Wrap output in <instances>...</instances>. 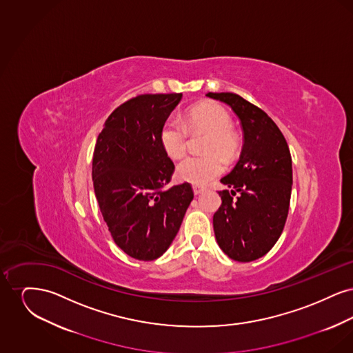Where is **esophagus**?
Here are the masks:
<instances>
[{"label": "esophagus", "mask_w": 353, "mask_h": 353, "mask_svg": "<svg viewBox=\"0 0 353 353\" xmlns=\"http://www.w3.org/2000/svg\"><path fill=\"white\" fill-rule=\"evenodd\" d=\"M205 189H206V188H205L203 185H193V192H194V194H200Z\"/></svg>", "instance_id": "1"}]
</instances>
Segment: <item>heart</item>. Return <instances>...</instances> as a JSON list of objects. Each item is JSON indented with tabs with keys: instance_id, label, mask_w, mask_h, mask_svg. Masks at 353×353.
Listing matches in <instances>:
<instances>
[{
	"instance_id": "heart-1",
	"label": "heart",
	"mask_w": 353,
	"mask_h": 353,
	"mask_svg": "<svg viewBox=\"0 0 353 353\" xmlns=\"http://www.w3.org/2000/svg\"><path fill=\"white\" fill-rule=\"evenodd\" d=\"M232 118L225 108L213 103L194 105L185 117L184 124L176 118H168L160 131V143L172 159L180 157L188 145V131H205L209 137L205 151L217 152L223 159H230L235 151ZM223 172V163L217 154L186 156L176 167L179 180L190 184H205Z\"/></svg>"
}]
</instances>
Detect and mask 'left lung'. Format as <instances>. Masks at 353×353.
Returning a JSON list of instances; mask_svg holds the SVG:
<instances>
[{"label":"left lung","mask_w":353,"mask_h":353,"mask_svg":"<svg viewBox=\"0 0 353 353\" xmlns=\"http://www.w3.org/2000/svg\"><path fill=\"white\" fill-rule=\"evenodd\" d=\"M241 120L243 147L234 169L221 183L222 203L213 216L219 248L238 262L271 250L283 232L292 186V163L285 136L269 115L233 92H209ZM238 192L239 197L234 199Z\"/></svg>","instance_id":"1"}]
</instances>
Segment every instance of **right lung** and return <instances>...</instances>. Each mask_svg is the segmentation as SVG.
I'll list each match as a JSON object with an SVG mask.
<instances>
[{
	"instance_id": "obj_1",
	"label": "right lung",
	"mask_w": 353,
	"mask_h": 353,
	"mask_svg": "<svg viewBox=\"0 0 353 353\" xmlns=\"http://www.w3.org/2000/svg\"><path fill=\"white\" fill-rule=\"evenodd\" d=\"M183 94H143L120 104L104 123L92 156L101 216L119 248L139 261L167 252L193 200L189 183L164 189L174 164L160 131Z\"/></svg>"
}]
</instances>
